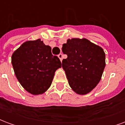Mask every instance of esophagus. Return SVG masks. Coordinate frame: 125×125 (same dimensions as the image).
<instances>
[{
	"label": "esophagus",
	"mask_w": 125,
	"mask_h": 125,
	"mask_svg": "<svg viewBox=\"0 0 125 125\" xmlns=\"http://www.w3.org/2000/svg\"><path fill=\"white\" fill-rule=\"evenodd\" d=\"M58 57L60 58V61L62 62V60H63V54H62V53H60V54L58 55Z\"/></svg>",
	"instance_id": "1"
}]
</instances>
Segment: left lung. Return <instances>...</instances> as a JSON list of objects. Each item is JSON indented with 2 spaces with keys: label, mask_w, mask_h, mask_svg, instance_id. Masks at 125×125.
<instances>
[{
  "label": "left lung",
  "mask_w": 125,
  "mask_h": 125,
  "mask_svg": "<svg viewBox=\"0 0 125 125\" xmlns=\"http://www.w3.org/2000/svg\"><path fill=\"white\" fill-rule=\"evenodd\" d=\"M62 52L68 55L62 65L70 86L80 95L91 92L99 83L106 65L103 49L86 39L73 38L63 44Z\"/></svg>",
  "instance_id": "left-lung-1"
}]
</instances>
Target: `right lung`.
Segmentation results:
<instances>
[{
  "label": "right lung",
  "instance_id": "right-lung-1",
  "mask_svg": "<svg viewBox=\"0 0 125 125\" xmlns=\"http://www.w3.org/2000/svg\"><path fill=\"white\" fill-rule=\"evenodd\" d=\"M15 76L29 93H44L52 83L55 72L62 67L60 59L53 55L52 48L40 39L25 42L12 55Z\"/></svg>",
  "mask_w": 125,
  "mask_h": 125
}]
</instances>
